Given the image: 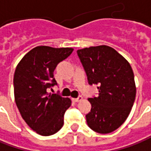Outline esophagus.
<instances>
[{"mask_svg": "<svg viewBox=\"0 0 151 151\" xmlns=\"http://www.w3.org/2000/svg\"><path fill=\"white\" fill-rule=\"evenodd\" d=\"M82 99H83V97L82 96H78V98H73V99H72V100H73V102H75V103L81 101Z\"/></svg>", "mask_w": 151, "mask_h": 151, "instance_id": "esophagus-1", "label": "esophagus"}]
</instances>
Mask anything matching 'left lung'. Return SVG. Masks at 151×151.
Here are the masks:
<instances>
[{"label": "left lung", "instance_id": "1", "mask_svg": "<svg viewBox=\"0 0 151 151\" xmlns=\"http://www.w3.org/2000/svg\"><path fill=\"white\" fill-rule=\"evenodd\" d=\"M90 85L97 84L99 96L89 98L91 111L86 115L88 127L109 134L126 120L136 95L132 68L122 55L102 45L77 51Z\"/></svg>", "mask_w": 151, "mask_h": 151}]
</instances>
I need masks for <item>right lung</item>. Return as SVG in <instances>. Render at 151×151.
Returning <instances> with one entry per match:
<instances>
[{
  "label": "right lung",
  "instance_id": "right-lung-1",
  "mask_svg": "<svg viewBox=\"0 0 151 151\" xmlns=\"http://www.w3.org/2000/svg\"><path fill=\"white\" fill-rule=\"evenodd\" d=\"M73 48L34 47L20 61L14 73L15 102L29 127L42 136L57 133L63 125L65 111L71 99L47 90L57 85L53 72Z\"/></svg>",
  "mask_w": 151,
  "mask_h": 151
}]
</instances>
